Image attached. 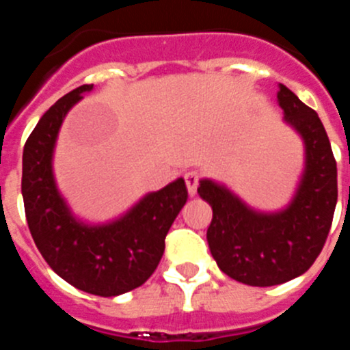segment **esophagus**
Returning a JSON list of instances; mask_svg holds the SVG:
<instances>
[{"label": "esophagus", "instance_id": "34e87169", "mask_svg": "<svg viewBox=\"0 0 350 350\" xmlns=\"http://www.w3.org/2000/svg\"><path fill=\"white\" fill-rule=\"evenodd\" d=\"M185 185H187V191H189V196H194L198 189V182H200V173L198 172H187L184 175Z\"/></svg>", "mask_w": 350, "mask_h": 350}]
</instances>
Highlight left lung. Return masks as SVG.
Listing matches in <instances>:
<instances>
[{"mask_svg":"<svg viewBox=\"0 0 350 350\" xmlns=\"http://www.w3.org/2000/svg\"><path fill=\"white\" fill-rule=\"evenodd\" d=\"M277 100L284 120L305 144V170L293 202L262 213L208 178L198 187L213 212L210 252L228 277L247 286H277L305 273L326 243L338 198L336 161L319 116L282 83Z\"/></svg>","mask_w":350,"mask_h":350,"instance_id":"1","label":"left lung"}]
</instances>
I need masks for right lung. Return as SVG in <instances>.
Masks as SVG:
<instances>
[{
	"mask_svg": "<svg viewBox=\"0 0 350 350\" xmlns=\"http://www.w3.org/2000/svg\"><path fill=\"white\" fill-rule=\"evenodd\" d=\"M89 91L92 83L73 89L38 120L24 145L23 198L31 237L49 267L77 289L110 298L137 289L154 273L187 187L177 178L108 224L77 221L57 191L52 156L68 110Z\"/></svg>",
	"mask_w": 350,
	"mask_h": 350,
	"instance_id": "right-lung-1",
	"label": "right lung"
}]
</instances>
